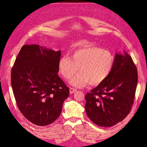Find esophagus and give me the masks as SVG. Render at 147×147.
<instances>
[{"mask_svg":"<svg viewBox=\"0 0 147 147\" xmlns=\"http://www.w3.org/2000/svg\"><path fill=\"white\" fill-rule=\"evenodd\" d=\"M75 92H76V89H74L73 88H70L69 92H70L71 94H73V93H74Z\"/></svg>","mask_w":147,"mask_h":147,"instance_id":"34e87169","label":"esophagus"}]
</instances>
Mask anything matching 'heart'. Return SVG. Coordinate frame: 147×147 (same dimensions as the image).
<instances>
[{"label": "heart", "mask_w": 147, "mask_h": 147, "mask_svg": "<svg viewBox=\"0 0 147 147\" xmlns=\"http://www.w3.org/2000/svg\"><path fill=\"white\" fill-rule=\"evenodd\" d=\"M114 57L110 52L96 47L80 49L74 52L71 59L63 56L58 62L59 71L65 79L69 80L78 70L69 83L77 88L88 85L96 86L109 76L113 68Z\"/></svg>", "instance_id": "heart-1"}]
</instances>
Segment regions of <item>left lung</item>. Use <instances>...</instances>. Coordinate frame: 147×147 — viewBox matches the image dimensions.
<instances>
[{
  "label": "left lung",
  "instance_id": "8db88e82",
  "mask_svg": "<svg viewBox=\"0 0 147 147\" xmlns=\"http://www.w3.org/2000/svg\"><path fill=\"white\" fill-rule=\"evenodd\" d=\"M137 83L138 73L131 57L126 52L116 53L109 76L85 96L90 120L101 127L123 121L131 109Z\"/></svg>",
  "mask_w": 147,
  "mask_h": 147
}]
</instances>
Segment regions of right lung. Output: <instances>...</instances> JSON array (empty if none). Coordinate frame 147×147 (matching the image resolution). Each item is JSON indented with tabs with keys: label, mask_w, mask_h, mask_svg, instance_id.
Wrapping results in <instances>:
<instances>
[{
	"label": "right lung",
	"mask_w": 147,
	"mask_h": 147,
	"mask_svg": "<svg viewBox=\"0 0 147 147\" xmlns=\"http://www.w3.org/2000/svg\"><path fill=\"white\" fill-rule=\"evenodd\" d=\"M61 51L24 45L11 71V85L18 107L31 123L43 126L60 115L69 89L58 76Z\"/></svg>",
	"instance_id": "add662e5"
}]
</instances>
